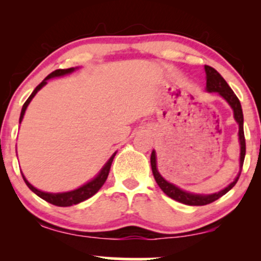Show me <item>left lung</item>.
<instances>
[{
	"instance_id": "8db88e82",
	"label": "left lung",
	"mask_w": 261,
	"mask_h": 261,
	"mask_svg": "<svg viewBox=\"0 0 261 261\" xmlns=\"http://www.w3.org/2000/svg\"><path fill=\"white\" fill-rule=\"evenodd\" d=\"M205 72H206V92L212 93L216 92L221 97L223 98L227 103L229 104V107L232 108L233 110V116H234V120L238 124V141L239 146H241V153H239V172L237 176L234 178L230 184L227 185L226 188L222 189V190L217 191V193L212 194H194L190 193V191H185L180 189L176 185L173 184V182H169L168 180L163 178L161 175V173L158 172L157 168V155H155V151L153 149L151 153V167H152V173H153V176L157 181L158 187H160L163 193L169 197H172L175 201H179L181 203H185V205L190 206H202L207 205V203H211L216 201L217 199H220L221 196H223L224 194H227L228 191L236 185V182L238 181L239 175H241L242 167H243V162L245 157V139H244V128H243V110H242L241 101H239L234 92L230 89L228 83L224 81V79L221 76L220 73L215 70L211 66L205 65Z\"/></svg>"
}]
</instances>
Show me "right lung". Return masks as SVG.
<instances>
[{"mask_svg": "<svg viewBox=\"0 0 261 261\" xmlns=\"http://www.w3.org/2000/svg\"><path fill=\"white\" fill-rule=\"evenodd\" d=\"M79 67H71V68H64V70H55L54 72H51L49 74V76L45 79L43 82L39 85L37 88L33 91V93L31 95H29V98L27 99V101L24 104H23V108H22V112H20V116H19V124L22 122L23 118H24V114H25V110L27 108H28L29 103H31L33 98L35 97V94L40 91L43 87L46 85L47 81L51 80V79H55V77H62L65 76V74H70L72 73L73 71H76ZM116 152H114L112 154V157L108 160V162L106 164L103 166V168L99 170V173H98L97 175L94 176V178L91 179L89 181H87L86 184L81 185L80 188L74 189V190H71V191H65V193H46V191H41L37 189L35 187H33V185L29 182L28 180L25 179L24 174H23L22 172V176L23 179H24L25 184L28 185V188L31 189L34 194H37L39 197H41V199L45 200V201L53 203V205L55 206H60V207H67V206H72V205H77V203L85 201V200L89 199V197H92L94 195L95 193H97L99 189L103 187V184L106 182L108 175H109V170H110V167H112V163H113V160L114 157H115Z\"/></svg>", "mask_w": 261, "mask_h": 261, "instance_id": "right-lung-1", "label": "right lung"}]
</instances>
